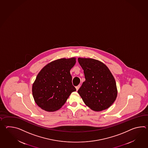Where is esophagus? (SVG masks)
Here are the masks:
<instances>
[{
	"label": "esophagus",
	"instance_id": "obj_1",
	"mask_svg": "<svg viewBox=\"0 0 148 148\" xmlns=\"http://www.w3.org/2000/svg\"><path fill=\"white\" fill-rule=\"evenodd\" d=\"M79 88H80V85H79V86H76V91H77V90H79Z\"/></svg>",
	"mask_w": 148,
	"mask_h": 148
}]
</instances>
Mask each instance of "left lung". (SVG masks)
Segmentation results:
<instances>
[{
    "label": "left lung",
    "mask_w": 148,
    "mask_h": 148,
    "mask_svg": "<svg viewBox=\"0 0 148 148\" xmlns=\"http://www.w3.org/2000/svg\"><path fill=\"white\" fill-rule=\"evenodd\" d=\"M86 81L78 90L84 103L94 111L110 107L117 95L115 79L107 66L92 58H79Z\"/></svg>",
    "instance_id": "1"
}]
</instances>
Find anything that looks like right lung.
<instances>
[{"label": "right lung", "instance_id": "obj_1", "mask_svg": "<svg viewBox=\"0 0 148 148\" xmlns=\"http://www.w3.org/2000/svg\"><path fill=\"white\" fill-rule=\"evenodd\" d=\"M76 63L74 57L57 59L48 64L36 76L32 86V95L36 105L47 112L58 110L66 102L73 86L70 70Z\"/></svg>", "mask_w": 148, "mask_h": 148}]
</instances>
